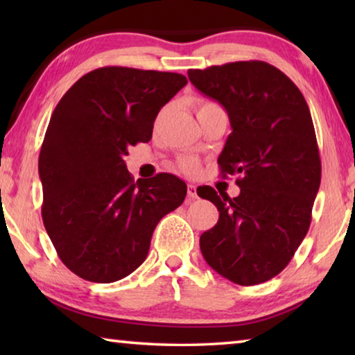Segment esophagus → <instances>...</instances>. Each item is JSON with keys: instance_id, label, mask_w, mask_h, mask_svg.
I'll return each mask as SVG.
<instances>
[{"instance_id": "esophagus-1", "label": "esophagus", "mask_w": 355, "mask_h": 355, "mask_svg": "<svg viewBox=\"0 0 355 355\" xmlns=\"http://www.w3.org/2000/svg\"><path fill=\"white\" fill-rule=\"evenodd\" d=\"M188 196H189V199H197V186L196 184H192V183L188 184Z\"/></svg>"}]
</instances>
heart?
Wrapping results in <instances>:
<instances>
[{
	"label": "heart",
	"mask_w": 355,
	"mask_h": 355,
	"mask_svg": "<svg viewBox=\"0 0 355 355\" xmlns=\"http://www.w3.org/2000/svg\"><path fill=\"white\" fill-rule=\"evenodd\" d=\"M213 106H218L216 103H213V101H208V100H202L199 105H197V116H199L200 112H203L205 110H209V107H213ZM164 114H166V111H163L158 116V122H161V120L164 119ZM178 166H180V169H182L183 172H188V173H191V172H194L196 169H197V166H199V163H197V159L194 158V156H182V158H180V161H178Z\"/></svg>",
	"instance_id": "obj_1"
}]
</instances>
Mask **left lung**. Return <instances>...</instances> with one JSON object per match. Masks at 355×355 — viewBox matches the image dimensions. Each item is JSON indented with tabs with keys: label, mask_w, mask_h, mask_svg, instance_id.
Instances as JSON below:
<instances>
[{
	"label": "left lung",
	"mask_w": 355,
	"mask_h": 355,
	"mask_svg": "<svg viewBox=\"0 0 355 355\" xmlns=\"http://www.w3.org/2000/svg\"><path fill=\"white\" fill-rule=\"evenodd\" d=\"M203 95L219 101L232 133L218 164L238 175V197L197 189L219 220L200 236L205 261L222 277L249 286L285 269L310 227L321 183L313 120L304 95L284 71L263 61L188 70Z\"/></svg>",
	"instance_id": "1"
}]
</instances>
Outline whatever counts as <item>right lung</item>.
I'll return each mask as SVG.
<instances>
[{
    "instance_id": "add662e5",
    "label": "right lung",
    "mask_w": 355,
    "mask_h": 355,
    "mask_svg": "<svg viewBox=\"0 0 355 355\" xmlns=\"http://www.w3.org/2000/svg\"><path fill=\"white\" fill-rule=\"evenodd\" d=\"M186 84L171 71L101 67L53 111L39 155L42 219L78 277H127L147 258L158 222L183 203V180L158 173L135 182L123 158L130 146L152 139L159 110Z\"/></svg>"
}]
</instances>
